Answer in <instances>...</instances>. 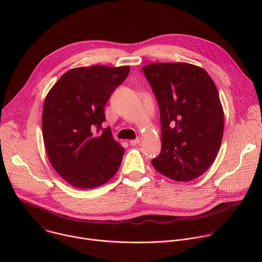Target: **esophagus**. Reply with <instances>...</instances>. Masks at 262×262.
<instances>
[{"label":"esophagus","mask_w":262,"mask_h":262,"mask_svg":"<svg viewBox=\"0 0 262 262\" xmlns=\"http://www.w3.org/2000/svg\"><path fill=\"white\" fill-rule=\"evenodd\" d=\"M139 143H140V138H137V139H135V140H130V141H129V144L133 145V146H134V145H137V144H139Z\"/></svg>","instance_id":"esophagus-1"}]
</instances>
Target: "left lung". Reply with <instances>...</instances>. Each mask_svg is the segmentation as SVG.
Returning a JSON list of instances; mask_svg holds the SVG:
<instances>
[{"label": "left lung", "mask_w": 262, "mask_h": 262, "mask_svg": "<svg viewBox=\"0 0 262 262\" xmlns=\"http://www.w3.org/2000/svg\"><path fill=\"white\" fill-rule=\"evenodd\" d=\"M142 70L161 114L162 150L152 166L177 181L201 176L214 162L224 132L213 81L204 69L189 63H155Z\"/></svg>", "instance_id": "8db88e82"}]
</instances>
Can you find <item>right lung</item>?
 <instances>
[{
  "label": "right lung",
  "instance_id": "1",
  "mask_svg": "<svg viewBox=\"0 0 262 262\" xmlns=\"http://www.w3.org/2000/svg\"><path fill=\"white\" fill-rule=\"evenodd\" d=\"M129 73L128 66L73 68L46 97L42 135L58 174L72 186L92 189L115 175L124 148L114 141L104 105Z\"/></svg>",
  "mask_w": 262,
  "mask_h": 262
}]
</instances>
